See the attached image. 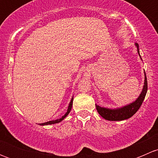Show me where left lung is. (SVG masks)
Returning <instances> with one entry per match:
<instances>
[{"label":"left lung","mask_w":158,"mask_h":158,"mask_svg":"<svg viewBox=\"0 0 158 158\" xmlns=\"http://www.w3.org/2000/svg\"><path fill=\"white\" fill-rule=\"evenodd\" d=\"M135 47L137 48L138 55L140 56L139 52V46L138 44H135ZM140 58L141 59V56ZM148 91V82H147V77H146L145 72H144V85H143V89L141 90V93H140L139 96L136 98L134 102L129 103V104L124 106L122 107H118L115 109H110V108H106L100 106L98 105L95 104L96 106L97 111L98 114L105 118L106 120L108 121H122L125 120V119H128L131 116H133L135 113L138 111L139 108L141 107V104H142L143 101H144V98H145L146 93Z\"/></svg>","instance_id":"obj_1"}]
</instances>
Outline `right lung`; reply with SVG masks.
<instances>
[{
  "label": "right lung",
  "instance_id": "1",
  "mask_svg": "<svg viewBox=\"0 0 158 158\" xmlns=\"http://www.w3.org/2000/svg\"><path fill=\"white\" fill-rule=\"evenodd\" d=\"M73 98H71V101H70L69 104V106H68V109H67V111L66 112V114H64L63 116H62L60 118H58V119H56V120H52V121H49V122H44V123H41L40 124V125H53V124H56V123H59V122H62V121L63 120V119L65 118L66 117V116L68 115V114H69L70 111H71L72 109V106H73Z\"/></svg>",
  "mask_w": 158,
  "mask_h": 158
}]
</instances>
